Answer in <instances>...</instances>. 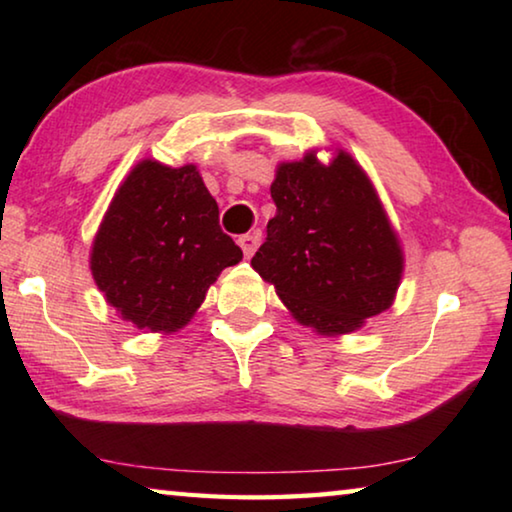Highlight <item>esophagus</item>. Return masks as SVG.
Masks as SVG:
<instances>
[{
  "mask_svg": "<svg viewBox=\"0 0 512 512\" xmlns=\"http://www.w3.org/2000/svg\"><path fill=\"white\" fill-rule=\"evenodd\" d=\"M259 241H262V235H259V232H248V235L239 237V246H241V250H244L246 257H253L257 246H259Z\"/></svg>",
  "mask_w": 512,
  "mask_h": 512,
  "instance_id": "obj_1",
  "label": "esophagus"
}]
</instances>
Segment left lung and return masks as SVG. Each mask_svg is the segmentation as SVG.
<instances>
[{
	"mask_svg": "<svg viewBox=\"0 0 512 512\" xmlns=\"http://www.w3.org/2000/svg\"><path fill=\"white\" fill-rule=\"evenodd\" d=\"M277 212L250 266L273 284L300 325L323 336L357 332L393 305L404 250L377 189L350 153L280 162Z\"/></svg>",
	"mask_w": 512,
	"mask_h": 512,
	"instance_id": "1",
	"label": "left lung"
}]
</instances>
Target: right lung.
<instances>
[{"label": "right lung", "instance_id": "right-lung-1", "mask_svg": "<svg viewBox=\"0 0 512 512\" xmlns=\"http://www.w3.org/2000/svg\"><path fill=\"white\" fill-rule=\"evenodd\" d=\"M241 248L219 228V205L196 164L146 158L117 187L92 241L90 271L126 323L153 334L185 327Z\"/></svg>", "mask_w": 512, "mask_h": 512}]
</instances>
